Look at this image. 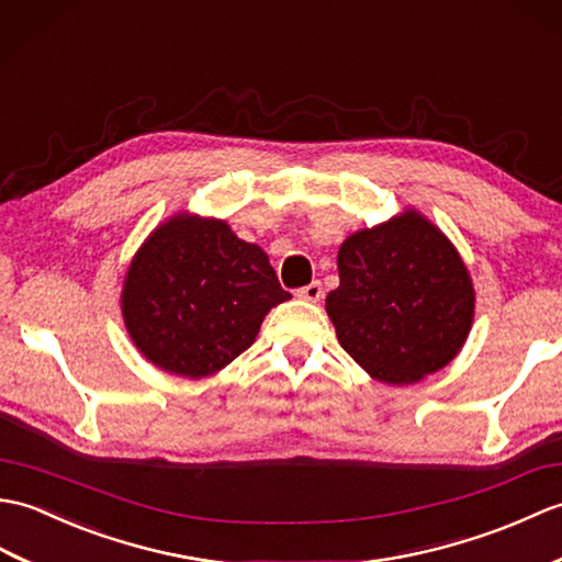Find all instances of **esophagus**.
I'll use <instances>...</instances> for the list:
<instances>
[{"label": "esophagus", "mask_w": 562, "mask_h": 562, "mask_svg": "<svg viewBox=\"0 0 562 562\" xmlns=\"http://www.w3.org/2000/svg\"><path fill=\"white\" fill-rule=\"evenodd\" d=\"M322 283L319 281H313V283H307V285H303V289H297V295L301 297H305V301H310V303H317L319 297H322Z\"/></svg>", "instance_id": "34e87169"}]
</instances>
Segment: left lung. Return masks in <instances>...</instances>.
Returning <instances> with one entry per match:
<instances>
[{
	"mask_svg": "<svg viewBox=\"0 0 562 562\" xmlns=\"http://www.w3.org/2000/svg\"><path fill=\"white\" fill-rule=\"evenodd\" d=\"M327 313L344 351L372 378L411 384L464 346L473 289L452 243L416 211L360 231L339 249Z\"/></svg>",
	"mask_w": 562,
	"mask_h": 562,
	"instance_id": "1",
	"label": "left lung"
}]
</instances>
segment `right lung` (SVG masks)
Wrapping results in <instances>:
<instances>
[{"instance_id": "add662e5", "label": "right lung", "mask_w": 562, "mask_h": 562, "mask_svg": "<svg viewBox=\"0 0 562 562\" xmlns=\"http://www.w3.org/2000/svg\"><path fill=\"white\" fill-rule=\"evenodd\" d=\"M289 297L261 247L223 221L176 216L136 252L122 313L151 363L196 380L247 351L265 315Z\"/></svg>"}]
</instances>
